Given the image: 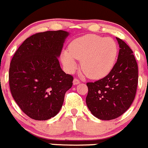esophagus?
Instances as JSON below:
<instances>
[{
    "label": "esophagus",
    "instance_id": "34e87169",
    "mask_svg": "<svg viewBox=\"0 0 148 148\" xmlns=\"http://www.w3.org/2000/svg\"><path fill=\"white\" fill-rule=\"evenodd\" d=\"M73 83H74V85H77V84L80 83V81H79V79H77V78H74V81H73Z\"/></svg>",
    "mask_w": 148,
    "mask_h": 148
}]
</instances>
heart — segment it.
<instances>
[{
	"mask_svg": "<svg viewBox=\"0 0 148 148\" xmlns=\"http://www.w3.org/2000/svg\"><path fill=\"white\" fill-rule=\"evenodd\" d=\"M118 49L110 38L86 34L73 40L69 50L62 54V62L68 71L77 67V60H82V69L88 77L99 79L107 75L115 64Z\"/></svg>",
	"mask_w": 148,
	"mask_h": 148,
	"instance_id": "1",
	"label": "heart"
}]
</instances>
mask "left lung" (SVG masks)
I'll return each mask as SVG.
<instances>
[{"label": "left lung", "instance_id": "obj_1", "mask_svg": "<svg viewBox=\"0 0 148 148\" xmlns=\"http://www.w3.org/2000/svg\"><path fill=\"white\" fill-rule=\"evenodd\" d=\"M118 59L107 76L87 82L86 105L91 114L102 120L114 119L131 106L138 85V66L133 51L120 38Z\"/></svg>", "mask_w": 148, "mask_h": 148}]
</instances>
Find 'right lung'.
<instances>
[{"label": "right lung", "mask_w": 148, "mask_h": 148, "mask_svg": "<svg viewBox=\"0 0 148 148\" xmlns=\"http://www.w3.org/2000/svg\"><path fill=\"white\" fill-rule=\"evenodd\" d=\"M67 32L36 33L15 51L9 71L11 94L20 108L35 120H47L58 114L65 94L73 85L71 74L60 66Z\"/></svg>", "instance_id": "obj_1"}]
</instances>
